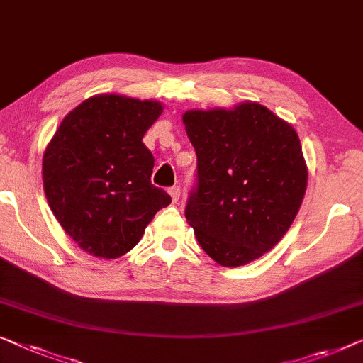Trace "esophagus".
I'll return each mask as SVG.
<instances>
[{
  "instance_id": "34e87169",
  "label": "esophagus",
  "mask_w": 363,
  "mask_h": 363,
  "mask_svg": "<svg viewBox=\"0 0 363 363\" xmlns=\"http://www.w3.org/2000/svg\"><path fill=\"white\" fill-rule=\"evenodd\" d=\"M167 192H169V196H171V199H172V202H177V200H179V197H181V189L179 187H177V186H174V187H171L169 189V191H167Z\"/></svg>"
}]
</instances>
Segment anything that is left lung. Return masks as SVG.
Instances as JSON below:
<instances>
[{
    "label": "left lung",
    "instance_id": "obj_1",
    "mask_svg": "<svg viewBox=\"0 0 363 363\" xmlns=\"http://www.w3.org/2000/svg\"><path fill=\"white\" fill-rule=\"evenodd\" d=\"M182 122L197 153L187 223L215 262L246 266L282 240L300 210L308 167L298 133L254 101L186 111Z\"/></svg>",
    "mask_w": 363,
    "mask_h": 363
}]
</instances>
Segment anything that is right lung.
<instances>
[{
	"label": "right lung",
	"instance_id": "right-lung-1",
	"mask_svg": "<svg viewBox=\"0 0 363 363\" xmlns=\"http://www.w3.org/2000/svg\"><path fill=\"white\" fill-rule=\"evenodd\" d=\"M160 101L97 94L68 112L47 145L42 181L62 228L94 257L133 250L158 210L171 203L151 184L155 158L142 142Z\"/></svg>",
	"mask_w": 363,
	"mask_h": 363
}]
</instances>
